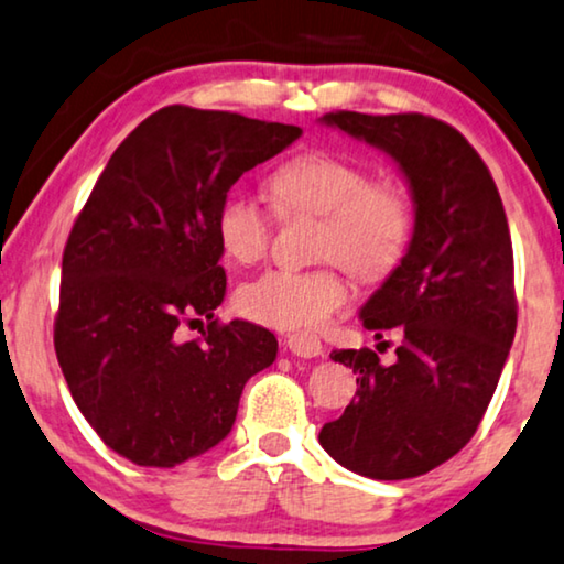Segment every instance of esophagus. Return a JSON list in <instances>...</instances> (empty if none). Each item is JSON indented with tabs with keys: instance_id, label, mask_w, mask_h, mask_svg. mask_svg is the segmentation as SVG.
Instances as JSON below:
<instances>
[{
	"instance_id": "esophagus-1",
	"label": "esophagus",
	"mask_w": 564,
	"mask_h": 564,
	"mask_svg": "<svg viewBox=\"0 0 564 564\" xmlns=\"http://www.w3.org/2000/svg\"><path fill=\"white\" fill-rule=\"evenodd\" d=\"M286 348L294 352V356H302V358H317L322 356V343L317 335L312 333H294L286 337Z\"/></svg>"
}]
</instances>
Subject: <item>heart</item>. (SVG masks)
I'll return each instance as SVG.
<instances>
[{
    "mask_svg": "<svg viewBox=\"0 0 564 564\" xmlns=\"http://www.w3.org/2000/svg\"><path fill=\"white\" fill-rule=\"evenodd\" d=\"M270 198L281 216H322L317 254L340 260L364 281H379L400 265L412 239V206L389 180L345 156L304 152L268 177ZM216 239L239 265L265 258L273 219L252 195L229 191L216 206ZM348 302V283L337 265L291 270L273 268L237 289V310L247 319L278 329L319 327Z\"/></svg>",
    "mask_w": 564,
    "mask_h": 564,
    "instance_id": "heart-1",
    "label": "heart"
}]
</instances>
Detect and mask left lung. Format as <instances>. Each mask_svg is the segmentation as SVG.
I'll return each instance as SVG.
<instances>
[{"instance_id":"1","label":"left lung","mask_w":564,"mask_h":564,"mask_svg":"<svg viewBox=\"0 0 564 564\" xmlns=\"http://www.w3.org/2000/svg\"><path fill=\"white\" fill-rule=\"evenodd\" d=\"M322 123L392 156L408 177L415 229L400 265L360 310L379 337L400 327L397 360L381 366L369 348L329 352L358 373V389L319 444L356 475L420 477L469 444L513 345L508 219L482 156L444 120L337 110Z\"/></svg>"}]
</instances>
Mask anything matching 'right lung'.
Returning <instances> with one entry per match:
<instances>
[{
  "label": "right lung",
  "instance_id": "obj_1",
  "mask_svg": "<svg viewBox=\"0 0 564 564\" xmlns=\"http://www.w3.org/2000/svg\"><path fill=\"white\" fill-rule=\"evenodd\" d=\"M302 137L299 126L167 105L123 139L74 221L54 348L102 444L139 467L206 454L235 425L247 379L275 360L270 329L221 325L216 206ZM208 318L200 338L182 327Z\"/></svg>",
  "mask_w": 564,
  "mask_h": 564
}]
</instances>
